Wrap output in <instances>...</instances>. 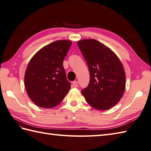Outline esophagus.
<instances>
[{
    "label": "esophagus",
    "instance_id": "esophagus-1",
    "mask_svg": "<svg viewBox=\"0 0 151 151\" xmlns=\"http://www.w3.org/2000/svg\"><path fill=\"white\" fill-rule=\"evenodd\" d=\"M73 85L74 87H78V82L77 81H74L73 82Z\"/></svg>",
    "mask_w": 151,
    "mask_h": 151
}]
</instances>
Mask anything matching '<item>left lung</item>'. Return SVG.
<instances>
[{"label": "left lung", "instance_id": "8db88e82", "mask_svg": "<svg viewBox=\"0 0 151 151\" xmlns=\"http://www.w3.org/2000/svg\"><path fill=\"white\" fill-rule=\"evenodd\" d=\"M77 43L90 73L89 84L82 93L93 108L108 110L123 95L126 81L123 66L113 51L97 40H84Z\"/></svg>", "mask_w": 151, "mask_h": 151}]
</instances>
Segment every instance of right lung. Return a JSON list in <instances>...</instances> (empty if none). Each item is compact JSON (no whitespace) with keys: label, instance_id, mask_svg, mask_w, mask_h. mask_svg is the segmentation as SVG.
Returning <instances> with one entry per match:
<instances>
[{"label":"right lung","instance_id":"1","mask_svg":"<svg viewBox=\"0 0 151 151\" xmlns=\"http://www.w3.org/2000/svg\"><path fill=\"white\" fill-rule=\"evenodd\" d=\"M71 41L58 40L43 47L32 58L24 75L28 97L41 108L56 106L70 89L63 61Z\"/></svg>","mask_w":151,"mask_h":151}]
</instances>
